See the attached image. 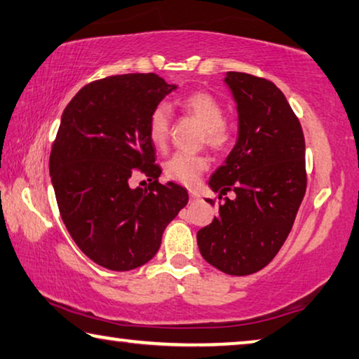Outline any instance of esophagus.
Instances as JSON below:
<instances>
[{
	"instance_id": "obj_1",
	"label": "esophagus",
	"mask_w": 359,
	"mask_h": 359,
	"mask_svg": "<svg viewBox=\"0 0 359 359\" xmlns=\"http://www.w3.org/2000/svg\"><path fill=\"white\" fill-rule=\"evenodd\" d=\"M190 200L191 201L200 200V193H198V191H190Z\"/></svg>"
}]
</instances>
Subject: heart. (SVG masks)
Here are the masks:
<instances>
[{"label":"heart","instance_id":"heart-1","mask_svg":"<svg viewBox=\"0 0 359 359\" xmlns=\"http://www.w3.org/2000/svg\"><path fill=\"white\" fill-rule=\"evenodd\" d=\"M182 110L203 124L204 140L214 150H224L231 144V129L225 123V110L212 94L198 90L180 102ZM170 110L166 104L153 108L149 118V137L156 149H164L169 139ZM209 161L201 155H184L177 153L164 164V174L170 180L193 187L200 175L208 169Z\"/></svg>","mask_w":359,"mask_h":359}]
</instances>
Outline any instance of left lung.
<instances>
[{"instance_id": "left-lung-1", "label": "left lung", "mask_w": 359, "mask_h": 359, "mask_svg": "<svg viewBox=\"0 0 359 359\" xmlns=\"http://www.w3.org/2000/svg\"><path fill=\"white\" fill-rule=\"evenodd\" d=\"M238 110V140L209 187L236 198L196 233L198 248L226 275H251L270 264L291 231L306 190L305 139L299 118L275 84L248 73L225 76ZM214 206L212 200H206Z\"/></svg>"}]
</instances>
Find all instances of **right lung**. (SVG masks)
<instances>
[{
	"mask_svg": "<svg viewBox=\"0 0 359 359\" xmlns=\"http://www.w3.org/2000/svg\"><path fill=\"white\" fill-rule=\"evenodd\" d=\"M175 88L155 73L108 76L79 89L62 113L49 158L57 206L76 246L104 269L147 264L189 203L184 187L158 182L149 137L151 110ZM135 173L149 187L134 189Z\"/></svg>",
	"mask_w": 359,
	"mask_h": 359,
	"instance_id": "right-lung-1",
	"label": "right lung"
}]
</instances>
